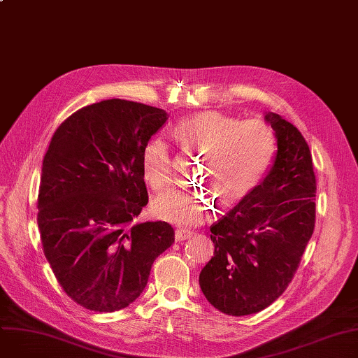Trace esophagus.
Returning <instances> with one entry per match:
<instances>
[{"instance_id":"34e87169","label":"esophagus","mask_w":358,"mask_h":358,"mask_svg":"<svg viewBox=\"0 0 358 358\" xmlns=\"http://www.w3.org/2000/svg\"><path fill=\"white\" fill-rule=\"evenodd\" d=\"M192 236V232L189 229H177L176 231V241H185Z\"/></svg>"}]
</instances>
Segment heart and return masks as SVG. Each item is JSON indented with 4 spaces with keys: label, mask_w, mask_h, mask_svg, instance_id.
<instances>
[{
    "label": "heart",
    "mask_w": 358,
    "mask_h": 358,
    "mask_svg": "<svg viewBox=\"0 0 358 358\" xmlns=\"http://www.w3.org/2000/svg\"><path fill=\"white\" fill-rule=\"evenodd\" d=\"M173 134L182 149L203 154L200 176L209 181L224 204L248 196L267 174L277 150V138L262 120H239L220 111H203L180 120ZM142 177L159 192L173 181L171 150L162 138L150 139L142 150ZM213 196L181 189L155 197L157 217L180 227H194L213 212Z\"/></svg>",
    "instance_id": "b5f03b06"
}]
</instances>
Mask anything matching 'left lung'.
Returning a JSON list of instances; mask_svg holds the SVG:
<instances>
[{"mask_svg": "<svg viewBox=\"0 0 358 358\" xmlns=\"http://www.w3.org/2000/svg\"><path fill=\"white\" fill-rule=\"evenodd\" d=\"M266 122L277 138L268 174L210 227L212 259L199 275L217 310L243 316L270 306L290 285L315 229L310 149L296 126L275 113Z\"/></svg>", "mask_w": 358, "mask_h": 358, "instance_id": "obj_1", "label": "left lung"}]
</instances>
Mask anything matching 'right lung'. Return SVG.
I'll return each instance as SVG.
<instances>
[{"instance_id": "right-lung-1", "label": "right lung", "mask_w": 358, "mask_h": 358, "mask_svg": "<svg viewBox=\"0 0 358 358\" xmlns=\"http://www.w3.org/2000/svg\"><path fill=\"white\" fill-rule=\"evenodd\" d=\"M166 119L162 108L111 99L75 111L52 136L37 224L56 280L85 309L135 302L173 245L169 223L134 222L148 204L142 150Z\"/></svg>"}]
</instances>
